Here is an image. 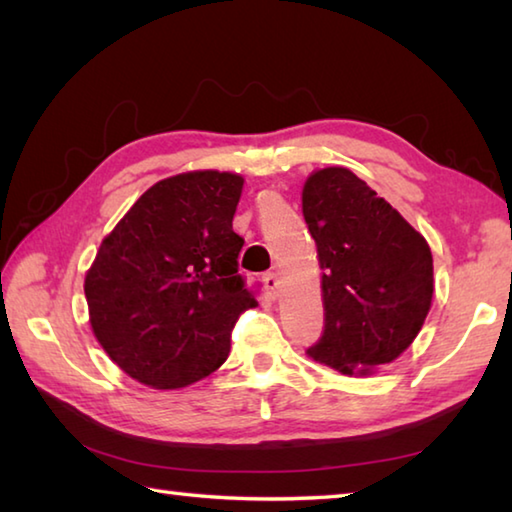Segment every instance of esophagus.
Instances as JSON below:
<instances>
[{
	"instance_id": "34e87169",
	"label": "esophagus",
	"mask_w": 512,
	"mask_h": 512,
	"mask_svg": "<svg viewBox=\"0 0 512 512\" xmlns=\"http://www.w3.org/2000/svg\"><path fill=\"white\" fill-rule=\"evenodd\" d=\"M262 282H264V288L268 290V297L270 299H277V288H279V275L275 273H266L264 277H262Z\"/></svg>"
}]
</instances>
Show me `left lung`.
Listing matches in <instances>:
<instances>
[{"instance_id":"1","label":"left lung","mask_w":512,"mask_h":512,"mask_svg":"<svg viewBox=\"0 0 512 512\" xmlns=\"http://www.w3.org/2000/svg\"><path fill=\"white\" fill-rule=\"evenodd\" d=\"M304 219L317 244L324 333L308 348L319 364L366 375L413 344L433 299L426 239L348 168L308 177Z\"/></svg>"}]
</instances>
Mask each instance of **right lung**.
<instances>
[{
    "label": "right lung",
    "mask_w": 512,
    "mask_h": 512,
    "mask_svg": "<svg viewBox=\"0 0 512 512\" xmlns=\"http://www.w3.org/2000/svg\"><path fill=\"white\" fill-rule=\"evenodd\" d=\"M244 179L197 170L150 186L97 250L86 302L97 342L137 382L182 388L226 362L257 302L239 275Z\"/></svg>",
    "instance_id": "add662e5"
}]
</instances>
